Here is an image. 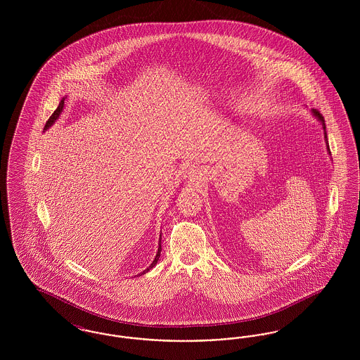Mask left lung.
Returning a JSON list of instances; mask_svg holds the SVG:
<instances>
[{"label": "left lung", "instance_id": "1", "mask_svg": "<svg viewBox=\"0 0 360 360\" xmlns=\"http://www.w3.org/2000/svg\"><path fill=\"white\" fill-rule=\"evenodd\" d=\"M311 115L317 119V121H320V124L323 125V129H324V139H326V150H328V154L330 155V150H329V144H328V136H326V121H324V117L321 116V113L319 112V110H316V109H311Z\"/></svg>", "mask_w": 360, "mask_h": 360}]
</instances>
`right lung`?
I'll use <instances>...</instances> for the list:
<instances>
[{
  "instance_id": "1",
  "label": "right lung",
  "mask_w": 360,
  "mask_h": 360,
  "mask_svg": "<svg viewBox=\"0 0 360 360\" xmlns=\"http://www.w3.org/2000/svg\"><path fill=\"white\" fill-rule=\"evenodd\" d=\"M65 100H66V97H63L62 100H60V103H59V106L55 109V112L52 113L51 117L49 119V121L46 122V125H44V132L47 131V129H50L52 125L55 124V121L59 119V116L62 115V112H63V106H65ZM160 241H162V233H160V238H159V247H158V252H156V257H155L154 260H153V263L146 269V270H143L140 274L135 275V276H140V275L146 274V273H148L153 267L156 266V263H158V260H159V257H160V251H162V245H160Z\"/></svg>"
}]
</instances>
